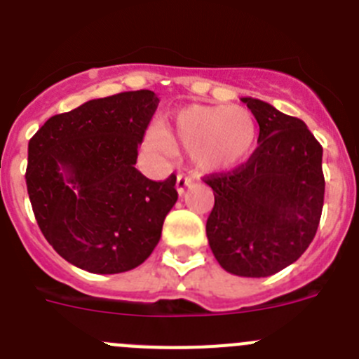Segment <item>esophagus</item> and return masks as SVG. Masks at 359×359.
Listing matches in <instances>:
<instances>
[{
	"instance_id": "esophagus-1",
	"label": "esophagus",
	"mask_w": 359,
	"mask_h": 359,
	"mask_svg": "<svg viewBox=\"0 0 359 359\" xmlns=\"http://www.w3.org/2000/svg\"><path fill=\"white\" fill-rule=\"evenodd\" d=\"M191 184H193V179H191V177L182 175V173H180V175H177V182H175L177 193H179V195H184L186 187H189Z\"/></svg>"
}]
</instances>
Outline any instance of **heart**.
<instances>
[{"mask_svg":"<svg viewBox=\"0 0 359 359\" xmlns=\"http://www.w3.org/2000/svg\"><path fill=\"white\" fill-rule=\"evenodd\" d=\"M259 138V126L243 106L191 104L173 115L172 126H156L150 142L166 154L179 143L203 172L230 170L251 156Z\"/></svg>","mask_w":359,"mask_h":359,"instance_id":"obj_1","label":"heart"}]
</instances>
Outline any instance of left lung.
Segmentation results:
<instances>
[{"instance_id":"left-lung-1","label":"left lung","mask_w":359,"mask_h":359,"mask_svg":"<svg viewBox=\"0 0 359 359\" xmlns=\"http://www.w3.org/2000/svg\"><path fill=\"white\" fill-rule=\"evenodd\" d=\"M241 100L259 122V147L239 168L205 179L214 191L205 230L223 269L266 278L296 262L316 237L323 147L303 120L260 99Z\"/></svg>"}]
</instances>
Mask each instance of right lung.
Listing matches in <instances>:
<instances>
[{"mask_svg":"<svg viewBox=\"0 0 359 359\" xmlns=\"http://www.w3.org/2000/svg\"><path fill=\"white\" fill-rule=\"evenodd\" d=\"M159 99L150 90L92 99L55 115L28 145L26 186L36 223L60 257L97 274L145 262L175 205V175L134 168Z\"/></svg>","mask_w":359,"mask_h":359,"instance_id":"right-lung-1","label":"right lung"}]
</instances>
